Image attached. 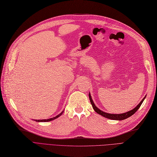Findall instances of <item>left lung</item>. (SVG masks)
I'll return each mask as SVG.
<instances>
[{
    "mask_svg": "<svg viewBox=\"0 0 157 157\" xmlns=\"http://www.w3.org/2000/svg\"><path fill=\"white\" fill-rule=\"evenodd\" d=\"M145 97H146V96H145ZM145 97L143 98V100L141 101V102L139 103V104L137 106H136L135 108H134L132 110L129 111V112H126V113H121V114H112V113H105L104 112H102V111L100 110V109H98L97 107V106L94 105L93 101L92 100V98H91V97H90V93L89 94V99H90V103H91L93 108L94 110L96 112H97L98 114H100V115H101L102 116H103V117H104L105 118L112 119V120H119V121L127 119L128 117H130V116H132L133 114H134L136 112H137V110L140 108L141 104H142V102H144V100Z\"/></svg>",
    "mask_w": 157,
    "mask_h": 157,
    "instance_id": "obj_1",
    "label": "left lung"
}]
</instances>
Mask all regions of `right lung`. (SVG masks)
<instances>
[{
	"mask_svg": "<svg viewBox=\"0 0 157 157\" xmlns=\"http://www.w3.org/2000/svg\"><path fill=\"white\" fill-rule=\"evenodd\" d=\"M63 112H61V113H60V114H59L58 115L55 116V117H53V118H51V119H42V120H34V121H37V122H48V121H52V120H54V119H55L58 118L60 115H62Z\"/></svg>",
	"mask_w": 157,
	"mask_h": 157,
	"instance_id": "1",
	"label": "right lung"
}]
</instances>
